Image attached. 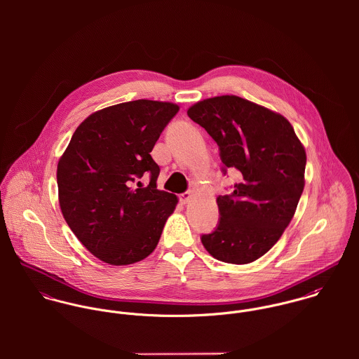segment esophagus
Returning a JSON list of instances; mask_svg holds the SVG:
<instances>
[{"mask_svg":"<svg viewBox=\"0 0 359 359\" xmlns=\"http://www.w3.org/2000/svg\"><path fill=\"white\" fill-rule=\"evenodd\" d=\"M191 198H192V195H191L189 192H184V194L180 195V202H181L182 205H187V203H189Z\"/></svg>","mask_w":359,"mask_h":359,"instance_id":"esophagus-1","label":"esophagus"}]
</instances>
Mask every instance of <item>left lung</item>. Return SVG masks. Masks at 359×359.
Returning <instances> with one entry per match:
<instances>
[{
	"instance_id": "8db88e82",
	"label": "left lung",
	"mask_w": 359,
	"mask_h": 359,
	"mask_svg": "<svg viewBox=\"0 0 359 359\" xmlns=\"http://www.w3.org/2000/svg\"><path fill=\"white\" fill-rule=\"evenodd\" d=\"M188 116L217 142L222 161L241 172L229 195L218 196L219 221L202 235L219 261L249 264L264 256L292 221L304 189L307 156L280 114L235 95L205 100Z\"/></svg>"
}]
</instances>
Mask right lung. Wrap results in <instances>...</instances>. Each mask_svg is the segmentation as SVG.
Returning a JSON list of instances; mask_svg holds the SVG:
<instances>
[{"label":"right lung","mask_w":359,"mask_h":359,"mask_svg":"<svg viewBox=\"0 0 359 359\" xmlns=\"http://www.w3.org/2000/svg\"><path fill=\"white\" fill-rule=\"evenodd\" d=\"M174 103L138 100L104 107L74 131L57 163L62 214L77 239L110 265L149 256L177 196L158 191L151 152L178 113ZM150 177L144 189L139 180Z\"/></svg>","instance_id":"obj_1"}]
</instances>
